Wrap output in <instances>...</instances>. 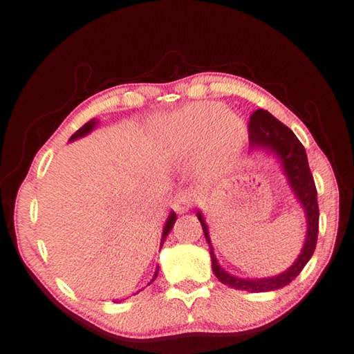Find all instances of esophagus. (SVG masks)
<instances>
[{"label": "esophagus", "mask_w": 354, "mask_h": 354, "mask_svg": "<svg viewBox=\"0 0 354 354\" xmlns=\"http://www.w3.org/2000/svg\"><path fill=\"white\" fill-rule=\"evenodd\" d=\"M192 202H194V192L189 189L178 192L174 200V209L178 212V214H185V212L192 206Z\"/></svg>", "instance_id": "1"}]
</instances>
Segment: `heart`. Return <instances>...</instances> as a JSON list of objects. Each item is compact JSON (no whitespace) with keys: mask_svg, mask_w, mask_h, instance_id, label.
<instances>
[{"mask_svg":"<svg viewBox=\"0 0 354 354\" xmlns=\"http://www.w3.org/2000/svg\"><path fill=\"white\" fill-rule=\"evenodd\" d=\"M246 142L245 124L234 114H223L214 103H197L178 112L166 132V143L178 156L203 145V165L211 174H222L236 165Z\"/></svg>","mask_w":354,"mask_h":354,"instance_id":"b5f03b06","label":"heart"}]
</instances>
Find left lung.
<instances>
[{"label":"left lung","instance_id":"8db88e82","mask_svg":"<svg viewBox=\"0 0 354 354\" xmlns=\"http://www.w3.org/2000/svg\"><path fill=\"white\" fill-rule=\"evenodd\" d=\"M250 146L251 151H260L265 154L272 156L277 163L281 165V169L286 178L290 189L297 203L301 205L305 214L306 231L302 250L299 252L297 259L292 262L281 274L272 277L262 279H243L237 277L231 272L222 268L212 248L208 223L202 214V211H197V218L200 220L203 228V234L206 242L209 245V254L212 271L220 282L231 286V288L251 291V292H266L281 290L290 282L295 281L299 272L304 270V266L308 263L313 252L316 248L317 232H319V206H317V191L313 180L308 158L302 143L299 142L290 128H286L283 123L279 122L276 117H272L268 111L257 109L250 120Z\"/></svg>","mask_w":354,"mask_h":354}]
</instances>
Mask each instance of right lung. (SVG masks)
<instances>
[{
    "instance_id": "add662e5",
    "label": "right lung",
    "mask_w": 354,
    "mask_h": 354,
    "mask_svg": "<svg viewBox=\"0 0 354 354\" xmlns=\"http://www.w3.org/2000/svg\"><path fill=\"white\" fill-rule=\"evenodd\" d=\"M97 124H98V120L92 118L91 122H88V123H86L84 126H82V128H80V129L75 132V134H72V137L69 138V143H71V142H75V140H78V138H83V137H86V136H89L91 132L97 128ZM176 220H177L176 212H174V211H171V212H169V216H168V218H166L165 226H163V231H162V240H160V248H162V246H163L166 237H168V234H169L171 230H172V226H174V223H176ZM157 274H158V266L156 268L154 276H152L151 282H149L148 285H151L152 282L156 281ZM140 291H142V290H140ZM137 292H138V291H137ZM137 292H136V295H137ZM123 301H124V299H123Z\"/></svg>"
}]
</instances>
